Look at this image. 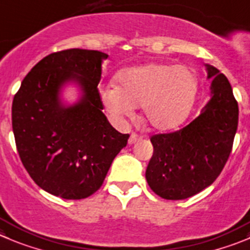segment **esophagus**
<instances>
[{"label":"esophagus","instance_id":"1","mask_svg":"<svg viewBox=\"0 0 250 250\" xmlns=\"http://www.w3.org/2000/svg\"><path fill=\"white\" fill-rule=\"evenodd\" d=\"M141 138H142V136H139V134H136V133H132V134H130V137H129V139H128V143H129V144L136 143V142H138Z\"/></svg>","mask_w":250,"mask_h":250}]
</instances>
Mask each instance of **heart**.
<instances>
[{"label":"heart","instance_id":"obj_1","mask_svg":"<svg viewBox=\"0 0 250 250\" xmlns=\"http://www.w3.org/2000/svg\"><path fill=\"white\" fill-rule=\"evenodd\" d=\"M199 81L190 67L146 64L117 75V88H104L102 101L118 117H130L143 107V118L151 128L169 130L188 118L195 104Z\"/></svg>","mask_w":250,"mask_h":250}]
</instances>
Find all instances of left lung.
<instances>
[{
	"label": "left lung",
	"mask_w": 250,
	"mask_h": 250,
	"mask_svg": "<svg viewBox=\"0 0 250 250\" xmlns=\"http://www.w3.org/2000/svg\"><path fill=\"white\" fill-rule=\"evenodd\" d=\"M207 66L211 100L186 127L150 137L153 155L146 167L148 185L165 200H185L211 185L232 151L238 127V102L228 79Z\"/></svg>",
	"instance_id": "8db88e82"
}]
</instances>
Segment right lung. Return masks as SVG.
I'll list each match as a JSON object with an SVG mask.
<instances>
[{
  "instance_id": "obj_1",
  "label": "right lung",
  "mask_w": 250,
  "mask_h": 250,
  "mask_svg": "<svg viewBox=\"0 0 250 250\" xmlns=\"http://www.w3.org/2000/svg\"><path fill=\"white\" fill-rule=\"evenodd\" d=\"M107 57L79 48L51 53L28 72L13 99L12 128L23 167L39 188L65 200L96 192L129 138L102 112L97 85ZM69 81L82 86L84 96L64 107L59 91Z\"/></svg>"
}]
</instances>
